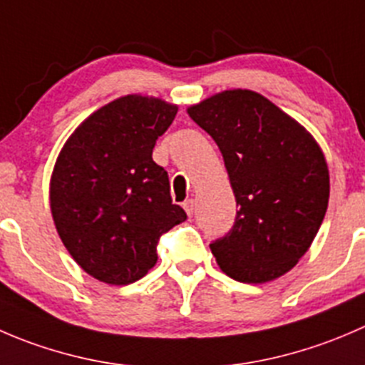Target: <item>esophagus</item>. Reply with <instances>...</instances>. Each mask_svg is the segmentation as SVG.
Returning a JSON list of instances; mask_svg holds the SVG:
<instances>
[{"instance_id": "obj_1", "label": "esophagus", "mask_w": 365, "mask_h": 365, "mask_svg": "<svg viewBox=\"0 0 365 365\" xmlns=\"http://www.w3.org/2000/svg\"><path fill=\"white\" fill-rule=\"evenodd\" d=\"M195 205H197V204H195L193 198H187V200L184 202L182 207H184V211L187 212V216H193L195 215Z\"/></svg>"}]
</instances>
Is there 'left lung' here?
<instances>
[{"label":"left lung","instance_id":"left-lung-1","mask_svg":"<svg viewBox=\"0 0 365 365\" xmlns=\"http://www.w3.org/2000/svg\"><path fill=\"white\" fill-rule=\"evenodd\" d=\"M225 161L236 222L212 255L237 282L264 284L297 266L319 230L330 197L314 136L264 96L234 88L187 108Z\"/></svg>","mask_w":365,"mask_h":365}]
</instances>
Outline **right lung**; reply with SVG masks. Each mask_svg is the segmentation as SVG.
Here are the masks:
<instances>
[{
  "mask_svg": "<svg viewBox=\"0 0 365 365\" xmlns=\"http://www.w3.org/2000/svg\"><path fill=\"white\" fill-rule=\"evenodd\" d=\"M175 113L178 104L160 97H118L86 117L56 158L53 222L72 259L101 282L128 286L145 277L160 237L186 220L153 160Z\"/></svg>",
  "mask_w": 365,
  "mask_h": 365,
  "instance_id": "obj_1",
  "label": "right lung"
}]
</instances>
